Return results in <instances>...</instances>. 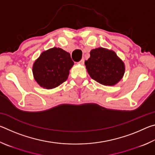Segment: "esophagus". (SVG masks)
Here are the masks:
<instances>
[{
  "label": "esophagus",
  "instance_id": "34e87169",
  "mask_svg": "<svg viewBox=\"0 0 155 155\" xmlns=\"http://www.w3.org/2000/svg\"><path fill=\"white\" fill-rule=\"evenodd\" d=\"M84 62H85V60H84V59H82L78 63H79L80 64H84Z\"/></svg>",
  "mask_w": 155,
  "mask_h": 155
}]
</instances>
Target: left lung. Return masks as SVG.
Here are the masks:
<instances>
[{
    "label": "left lung",
    "mask_w": 155,
    "mask_h": 155,
    "mask_svg": "<svg viewBox=\"0 0 155 155\" xmlns=\"http://www.w3.org/2000/svg\"><path fill=\"white\" fill-rule=\"evenodd\" d=\"M90 77L104 85H114L122 78L124 64L114 51L103 48L91 50L85 61Z\"/></svg>",
    "instance_id": "obj_1"
}]
</instances>
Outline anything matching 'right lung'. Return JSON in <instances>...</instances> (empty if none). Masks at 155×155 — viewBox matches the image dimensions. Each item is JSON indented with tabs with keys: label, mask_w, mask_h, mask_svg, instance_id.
<instances>
[{
	"label": "right lung",
	"mask_w": 155,
	"mask_h": 155,
	"mask_svg": "<svg viewBox=\"0 0 155 155\" xmlns=\"http://www.w3.org/2000/svg\"><path fill=\"white\" fill-rule=\"evenodd\" d=\"M73 65L70 53L61 48H52L43 52L34 63V78L44 88H54L67 80Z\"/></svg>",
	"instance_id": "1"
}]
</instances>
